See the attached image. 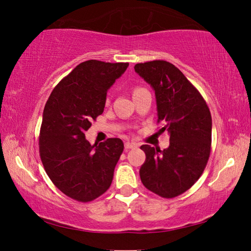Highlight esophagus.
<instances>
[{
  "mask_svg": "<svg viewBox=\"0 0 251 251\" xmlns=\"http://www.w3.org/2000/svg\"><path fill=\"white\" fill-rule=\"evenodd\" d=\"M138 145L136 143H129V142H126L125 143V150H130V148H135L137 147Z\"/></svg>",
  "mask_w": 251,
  "mask_h": 251,
  "instance_id": "esophagus-1",
  "label": "esophagus"
}]
</instances>
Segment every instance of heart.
I'll return each instance as SVG.
<instances>
[{
  "label": "heart",
  "mask_w": 251,
  "mask_h": 251,
  "mask_svg": "<svg viewBox=\"0 0 251 251\" xmlns=\"http://www.w3.org/2000/svg\"><path fill=\"white\" fill-rule=\"evenodd\" d=\"M141 90H143V88H137V90H135V92H137V91H141ZM134 92V93H135Z\"/></svg>",
  "instance_id": "1"
}]
</instances>
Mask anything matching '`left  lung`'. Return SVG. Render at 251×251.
Returning a JSON list of instances; mask_svg holds the SVG:
<instances>
[{
    "instance_id": "obj_1",
    "label": "left lung",
    "mask_w": 251,
    "mask_h": 251,
    "mask_svg": "<svg viewBox=\"0 0 251 251\" xmlns=\"http://www.w3.org/2000/svg\"><path fill=\"white\" fill-rule=\"evenodd\" d=\"M135 72L155 92L158 122L164 123L169 146L164 151L141 146L146 159L139 169L143 185L164 198L188 190L205 169L211 146L209 108L194 85L175 65L151 61Z\"/></svg>"
}]
</instances>
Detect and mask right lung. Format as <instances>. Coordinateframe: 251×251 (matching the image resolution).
Returning a JSON list of instances; mask_svg holds the SVG:
<instances>
[{"instance_id": "add662e5", "label": "right lung", "mask_w": 251, "mask_h": 251, "mask_svg": "<svg viewBox=\"0 0 251 251\" xmlns=\"http://www.w3.org/2000/svg\"><path fill=\"white\" fill-rule=\"evenodd\" d=\"M128 63L91 59L78 64L46 101L40 133V155L50 179L66 196L91 201L109 188L124 150L120 138L92 144L85 131L104 112L107 91Z\"/></svg>"}]
</instances>
